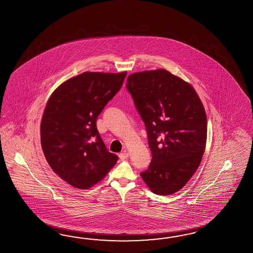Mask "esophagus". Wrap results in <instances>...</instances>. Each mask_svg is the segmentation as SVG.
I'll use <instances>...</instances> for the list:
<instances>
[{
	"label": "esophagus",
	"instance_id": "1",
	"mask_svg": "<svg viewBox=\"0 0 253 253\" xmlns=\"http://www.w3.org/2000/svg\"><path fill=\"white\" fill-rule=\"evenodd\" d=\"M119 156H120V158H121L122 160H125V159H127V158L129 157V154H128L126 151H124L123 153H121V154H120Z\"/></svg>",
	"mask_w": 253,
	"mask_h": 253
}]
</instances>
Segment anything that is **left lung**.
Segmentation results:
<instances>
[{"mask_svg":"<svg viewBox=\"0 0 253 253\" xmlns=\"http://www.w3.org/2000/svg\"><path fill=\"white\" fill-rule=\"evenodd\" d=\"M127 89L146 127L152 161L141 176L156 195L179 191L196 172L207 142V115L194 87L166 69L129 75Z\"/></svg>","mask_w":253,"mask_h":253,"instance_id":"1","label":"left lung"}]
</instances>
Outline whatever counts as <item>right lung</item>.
I'll return each instance as SVG.
<instances>
[{
  "mask_svg": "<svg viewBox=\"0 0 253 253\" xmlns=\"http://www.w3.org/2000/svg\"><path fill=\"white\" fill-rule=\"evenodd\" d=\"M127 72H84L50 96L41 122V144L50 167L76 188L87 189L116 165L96 126L97 118L124 84Z\"/></svg>",
  "mask_w": 253,
  "mask_h": 253,
  "instance_id": "right-lung-1",
  "label": "right lung"
}]
</instances>
